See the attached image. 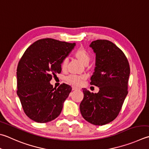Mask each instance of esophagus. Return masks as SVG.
Listing matches in <instances>:
<instances>
[{
    "mask_svg": "<svg viewBox=\"0 0 149 149\" xmlns=\"http://www.w3.org/2000/svg\"><path fill=\"white\" fill-rule=\"evenodd\" d=\"M72 90H73V91H76V90H78V89H80L77 88V87L72 86Z\"/></svg>",
    "mask_w": 149,
    "mask_h": 149,
    "instance_id": "1",
    "label": "esophagus"
}]
</instances>
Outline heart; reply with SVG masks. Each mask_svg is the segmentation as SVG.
<instances>
[{"instance_id": "b5f03b06", "label": "heart", "mask_w": 149, "mask_h": 149, "mask_svg": "<svg viewBox=\"0 0 149 149\" xmlns=\"http://www.w3.org/2000/svg\"><path fill=\"white\" fill-rule=\"evenodd\" d=\"M74 57L79 60L84 65H87L91 60V55L89 52L84 47H80L76 50ZM67 64H68V59L64 58L61 63V67L62 70H65ZM85 79L84 76H77L74 74H70L65 78V80L67 82L74 86H79L82 83V81Z\"/></svg>"}]
</instances>
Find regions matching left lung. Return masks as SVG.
<instances>
[{
    "label": "left lung",
    "mask_w": 149,
    "mask_h": 149,
    "mask_svg": "<svg viewBox=\"0 0 149 149\" xmlns=\"http://www.w3.org/2000/svg\"><path fill=\"white\" fill-rule=\"evenodd\" d=\"M96 63L91 85L99 88L97 93L83 89L80 104L84 119L95 125H104L116 118L128 94L130 65L127 58L116 45L106 40L92 41Z\"/></svg>",
    "instance_id": "left-lung-1"
}]
</instances>
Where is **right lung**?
Segmentation results:
<instances>
[{
  "instance_id": "1",
  "label": "right lung",
  "mask_w": 149,
  "mask_h": 149,
  "mask_svg": "<svg viewBox=\"0 0 149 149\" xmlns=\"http://www.w3.org/2000/svg\"><path fill=\"white\" fill-rule=\"evenodd\" d=\"M74 45V43L41 39L31 45L22 56L17 69V93L30 119L45 123L60 114L72 88L63 83L54 88L50 81L60 73L61 61Z\"/></svg>"
}]
</instances>
